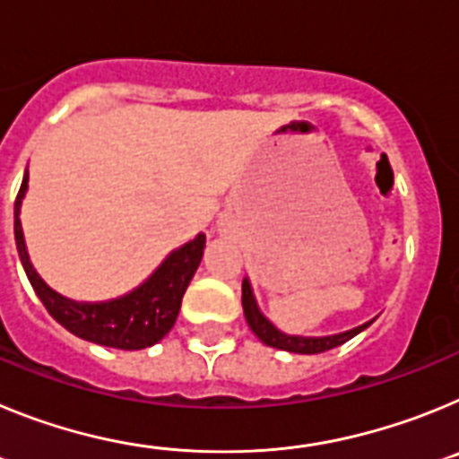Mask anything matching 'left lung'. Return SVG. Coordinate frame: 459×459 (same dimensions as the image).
Listing matches in <instances>:
<instances>
[{
  "label": "left lung",
  "mask_w": 459,
  "mask_h": 459,
  "mask_svg": "<svg viewBox=\"0 0 459 459\" xmlns=\"http://www.w3.org/2000/svg\"><path fill=\"white\" fill-rule=\"evenodd\" d=\"M241 303L243 312H246V322L253 328V333L257 335L259 340L269 347H275V350H285L291 351V354H322V351L333 350V347H340L347 340H351L354 335H359L360 331H366L372 322L360 324V326L351 328V331H344V333L338 335H324V338H303V335H287L282 331L273 326L269 319L259 312L257 301H255L253 287H250V280L243 278L241 285Z\"/></svg>",
  "instance_id": "left-lung-1"
}]
</instances>
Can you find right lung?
Instances as JSON below:
<instances>
[{
	"mask_svg": "<svg viewBox=\"0 0 459 459\" xmlns=\"http://www.w3.org/2000/svg\"><path fill=\"white\" fill-rule=\"evenodd\" d=\"M27 181H30V174L24 172L22 186L15 197V246H18L24 273L46 310L73 335L103 344V347L133 351L160 342L177 322L186 287L190 285L195 271L200 266L206 246L204 234H197L193 241L169 253L163 264L131 294L103 303L71 301L43 282L27 255L22 225H20V206L27 193Z\"/></svg>",
	"mask_w": 459,
	"mask_h": 459,
	"instance_id": "add662e5",
	"label": "right lung"
}]
</instances>
